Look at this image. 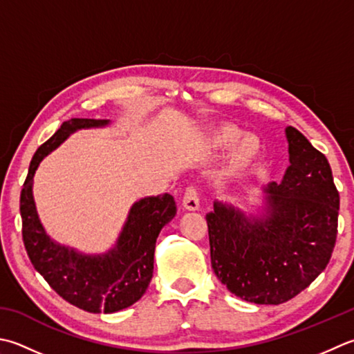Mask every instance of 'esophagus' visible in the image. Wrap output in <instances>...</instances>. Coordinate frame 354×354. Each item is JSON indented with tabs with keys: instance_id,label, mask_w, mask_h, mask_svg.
I'll use <instances>...</instances> for the list:
<instances>
[{
	"instance_id": "obj_1",
	"label": "esophagus",
	"mask_w": 354,
	"mask_h": 354,
	"mask_svg": "<svg viewBox=\"0 0 354 354\" xmlns=\"http://www.w3.org/2000/svg\"><path fill=\"white\" fill-rule=\"evenodd\" d=\"M183 207L189 212H195L199 209V196L195 187H187L183 198Z\"/></svg>"
}]
</instances>
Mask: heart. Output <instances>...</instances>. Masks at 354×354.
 <instances>
[{"mask_svg":"<svg viewBox=\"0 0 354 354\" xmlns=\"http://www.w3.org/2000/svg\"><path fill=\"white\" fill-rule=\"evenodd\" d=\"M239 136H241V130L232 126V124H221V126L214 127L212 130V133L209 136V144L214 149H224V147H228L230 144H233ZM261 150H262V144L258 136L253 133L242 135L240 140L233 145L232 153H230L232 171L241 173L247 170L256 161V159L259 158Z\"/></svg>","mask_w":354,"mask_h":354,"instance_id":"1","label":"heart"}]
</instances>
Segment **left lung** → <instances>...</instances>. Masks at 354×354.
<instances>
[{
	"mask_svg": "<svg viewBox=\"0 0 354 354\" xmlns=\"http://www.w3.org/2000/svg\"><path fill=\"white\" fill-rule=\"evenodd\" d=\"M290 165L264 187L259 212L214 201L205 214L212 267L228 292L278 306L319 276L333 253L339 193L331 167L299 130L286 129Z\"/></svg>",
	"mask_w": 354,
	"mask_h": 354,
	"instance_id": "1",
	"label": "left lung"
}]
</instances>
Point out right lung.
Wrapping results in <instances>:
<instances>
[{
    "label": "right lung",
    "mask_w": 354,
    "mask_h": 354,
    "mask_svg": "<svg viewBox=\"0 0 354 354\" xmlns=\"http://www.w3.org/2000/svg\"><path fill=\"white\" fill-rule=\"evenodd\" d=\"M109 124L110 120L88 118L62 122L57 133L33 155L19 199L23 241L32 266L62 299L88 313H115L141 299L153 276L158 234L176 214L175 199L169 193L136 201L116 244L100 254L81 253L48 236L33 199L35 171L76 130Z\"/></svg>",
    "instance_id": "right-lung-1"
}]
</instances>
